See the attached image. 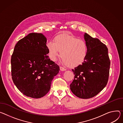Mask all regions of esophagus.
<instances>
[{"instance_id": "esophagus-1", "label": "esophagus", "mask_w": 123, "mask_h": 123, "mask_svg": "<svg viewBox=\"0 0 123 123\" xmlns=\"http://www.w3.org/2000/svg\"><path fill=\"white\" fill-rule=\"evenodd\" d=\"M60 71H65L66 70V69L64 68L63 67H60Z\"/></svg>"}]
</instances>
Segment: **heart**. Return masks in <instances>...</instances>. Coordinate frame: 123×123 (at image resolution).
<instances>
[{"label": "heart", "mask_w": 123, "mask_h": 123, "mask_svg": "<svg viewBox=\"0 0 123 123\" xmlns=\"http://www.w3.org/2000/svg\"><path fill=\"white\" fill-rule=\"evenodd\" d=\"M47 48L51 60L55 61L60 52L62 63L71 68L81 64L88 53V47L84 41L67 33L56 36L53 42L47 43Z\"/></svg>", "instance_id": "b5f03b06"}]
</instances>
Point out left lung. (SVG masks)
<instances>
[{
    "instance_id": "1",
    "label": "left lung",
    "mask_w": 123,
    "mask_h": 123,
    "mask_svg": "<svg viewBox=\"0 0 123 123\" xmlns=\"http://www.w3.org/2000/svg\"><path fill=\"white\" fill-rule=\"evenodd\" d=\"M84 39L88 53L82 64L72 70L74 78L70 86L76 97L86 99L96 96L106 85L110 61L105 44L86 33Z\"/></svg>"
}]
</instances>
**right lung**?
Segmentation results:
<instances>
[{
	"label": "right lung",
	"instance_id": "1",
	"mask_svg": "<svg viewBox=\"0 0 123 123\" xmlns=\"http://www.w3.org/2000/svg\"><path fill=\"white\" fill-rule=\"evenodd\" d=\"M46 43L41 33H30L18 42L11 56L13 81L22 93L30 98L45 96L60 70L47 55Z\"/></svg>",
	"mask_w": 123,
	"mask_h": 123
}]
</instances>
